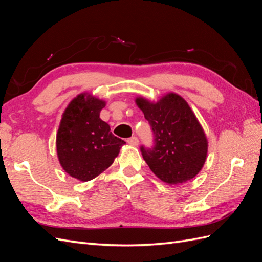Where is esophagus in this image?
I'll return each mask as SVG.
<instances>
[{"mask_svg":"<svg viewBox=\"0 0 262 262\" xmlns=\"http://www.w3.org/2000/svg\"><path fill=\"white\" fill-rule=\"evenodd\" d=\"M126 142H128V143H129L130 145H133V146H137V145L139 144V139H138L137 137H131L130 139H128V140H126Z\"/></svg>","mask_w":262,"mask_h":262,"instance_id":"obj_1","label":"esophagus"}]
</instances>
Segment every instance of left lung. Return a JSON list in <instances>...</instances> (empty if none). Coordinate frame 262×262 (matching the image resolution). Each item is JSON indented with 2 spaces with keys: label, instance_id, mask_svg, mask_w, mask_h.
<instances>
[{
  "label": "left lung",
  "instance_id": "obj_1",
  "mask_svg": "<svg viewBox=\"0 0 262 262\" xmlns=\"http://www.w3.org/2000/svg\"><path fill=\"white\" fill-rule=\"evenodd\" d=\"M153 133V144L140 147L155 175L169 185H179L198 175L207 158L208 142L187 101L168 94L156 104L138 98Z\"/></svg>",
  "mask_w": 262,
  "mask_h": 262
}]
</instances>
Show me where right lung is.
Wrapping results in <instances>:
<instances>
[{
	"mask_svg": "<svg viewBox=\"0 0 262 262\" xmlns=\"http://www.w3.org/2000/svg\"><path fill=\"white\" fill-rule=\"evenodd\" d=\"M105 101L85 94L70 102L57 134L60 164L70 176L89 181L109 167L125 142L99 118Z\"/></svg>",
	"mask_w": 262,
	"mask_h": 262,
	"instance_id": "1",
	"label": "right lung"
}]
</instances>
